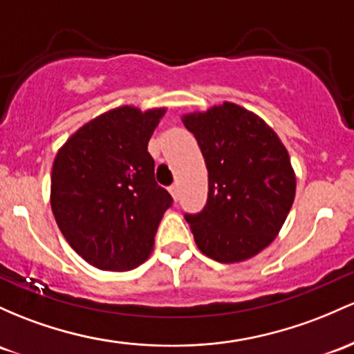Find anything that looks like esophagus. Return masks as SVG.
Returning <instances> with one entry per match:
<instances>
[{
    "label": "esophagus",
    "instance_id": "esophagus-1",
    "mask_svg": "<svg viewBox=\"0 0 354 354\" xmlns=\"http://www.w3.org/2000/svg\"><path fill=\"white\" fill-rule=\"evenodd\" d=\"M169 193L173 195L174 201H178V198H180V188H178V185H171L169 186Z\"/></svg>",
    "mask_w": 354,
    "mask_h": 354
}]
</instances>
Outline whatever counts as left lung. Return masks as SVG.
I'll return each instance as SVG.
<instances>
[{
  "label": "left lung",
  "mask_w": 354,
  "mask_h": 354,
  "mask_svg": "<svg viewBox=\"0 0 354 354\" xmlns=\"http://www.w3.org/2000/svg\"><path fill=\"white\" fill-rule=\"evenodd\" d=\"M208 169L207 205L185 213L198 248L216 262L254 257L289 215L296 174L277 134L259 115L223 102L183 118Z\"/></svg>",
  "instance_id": "8db88e82"
}]
</instances>
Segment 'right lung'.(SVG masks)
Masks as SVG:
<instances>
[{
    "label": "right lung",
    "instance_id": "right-lung-1",
    "mask_svg": "<svg viewBox=\"0 0 354 354\" xmlns=\"http://www.w3.org/2000/svg\"><path fill=\"white\" fill-rule=\"evenodd\" d=\"M165 109L124 106L99 115L58 151L52 209L70 247L102 270L146 262L173 198L154 180L147 142Z\"/></svg>",
    "mask_w": 354,
    "mask_h": 354
}]
</instances>
